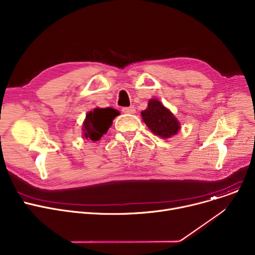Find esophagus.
Listing matches in <instances>:
<instances>
[{"label": "esophagus", "mask_w": 255, "mask_h": 255, "mask_svg": "<svg viewBox=\"0 0 255 255\" xmlns=\"http://www.w3.org/2000/svg\"><path fill=\"white\" fill-rule=\"evenodd\" d=\"M122 112H123L124 114H134V113H135V108H134V107L122 108Z\"/></svg>", "instance_id": "34e87169"}]
</instances>
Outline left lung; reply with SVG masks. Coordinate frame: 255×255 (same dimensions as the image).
<instances>
[{"label": "left lung", "instance_id": "left-lung-1", "mask_svg": "<svg viewBox=\"0 0 255 255\" xmlns=\"http://www.w3.org/2000/svg\"><path fill=\"white\" fill-rule=\"evenodd\" d=\"M141 117L151 132L163 138L171 137L180 128L177 119L157 99L148 101L147 108L141 112Z\"/></svg>", "mask_w": 255, "mask_h": 255}]
</instances>
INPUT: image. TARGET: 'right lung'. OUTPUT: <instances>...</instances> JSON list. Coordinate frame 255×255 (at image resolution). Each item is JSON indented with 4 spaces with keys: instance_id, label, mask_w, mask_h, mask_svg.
Masks as SVG:
<instances>
[{
    "instance_id": "obj_1",
    "label": "right lung",
    "mask_w": 255,
    "mask_h": 255,
    "mask_svg": "<svg viewBox=\"0 0 255 255\" xmlns=\"http://www.w3.org/2000/svg\"><path fill=\"white\" fill-rule=\"evenodd\" d=\"M118 115L119 112L112 108L95 109L93 112H89L83 125L84 136L93 141L99 140L108 132L114 118Z\"/></svg>"
}]
</instances>
